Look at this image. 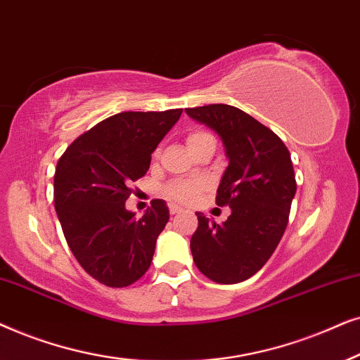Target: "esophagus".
Returning <instances> with one entry per match:
<instances>
[{"label": "esophagus", "instance_id": "34e87169", "mask_svg": "<svg viewBox=\"0 0 360 360\" xmlns=\"http://www.w3.org/2000/svg\"><path fill=\"white\" fill-rule=\"evenodd\" d=\"M169 212L171 214H179V212H183V207H179V205H176V204H171L169 205Z\"/></svg>", "mask_w": 360, "mask_h": 360}]
</instances>
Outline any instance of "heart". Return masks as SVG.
Returning a JSON list of instances; mask_svg holds the SVG:
<instances>
[{
  "label": "heart",
  "instance_id": "obj_1",
  "mask_svg": "<svg viewBox=\"0 0 360 360\" xmlns=\"http://www.w3.org/2000/svg\"><path fill=\"white\" fill-rule=\"evenodd\" d=\"M207 141H214V138L209 135V133L205 131H194L191 133L188 136V148L191 151L194 150V148H198L199 145H204V143ZM207 188V184H205V181H200V179H177V181H172L166 186L165 193L169 199H174L177 202H191V200H194L198 195L202 193V191Z\"/></svg>",
  "mask_w": 360,
  "mask_h": 360
}]
</instances>
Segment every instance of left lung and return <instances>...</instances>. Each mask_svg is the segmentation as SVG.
I'll list each match as a JSON object with an SVG mask.
<instances>
[{"mask_svg": "<svg viewBox=\"0 0 360 360\" xmlns=\"http://www.w3.org/2000/svg\"><path fill=\"white\" fill-rule=\"evenodd\" d=\"M186 113L222 140L229 166L217 205L232 210L222 224L195 212L194 263L215 283H240L265 265L285 233L296 193L291 155L275 133L236 107L214 103Z\"/></svg>", "mask_w": 360, "mask_h": 360, "instance_id": "1", "label": "left lung"}]
</instances>
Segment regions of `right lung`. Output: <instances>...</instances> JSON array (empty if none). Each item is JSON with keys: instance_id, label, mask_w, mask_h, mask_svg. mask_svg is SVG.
<instances>
[{"instance_id": "right-lung-1", "label": "right lung", "mask_w": 360, "mask_h": 360, "mask_svg": "<svg viewBox=\"0 0 360 360\" xmlns=\"http://www.w3.org/2000/svg\"><path fill=\"white\" fill-rule=\"evenodd\" d=\"M181 113H117L77 138L57 162L54 204L62 232L80 266L100 283L123 288L151 265L169 220L166 200H153L141 217L124 202Z\"/></svg>"}]
</instances>
